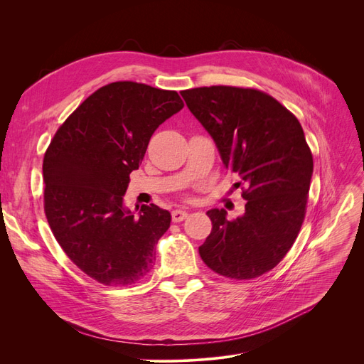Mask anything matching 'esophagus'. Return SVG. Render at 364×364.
<instances>
[{
    "mask_svg": "<svg viewBox=\"0 0 364 364\" xmlns=\"http://www.w3.org/2000/svg\"><path fill=\"white\" fill-rule=\"evenodd\" d=\"M171 215H172V221H174V223H180V221H183V220L187 218L188 213H187V211H183V209H176V211H172Z\"/></svg>",
    "mask_w": 364,
    "mask_h": 364,
    "instance_id": "34e87169",
    "label": "esophagus"
}]
</instances>
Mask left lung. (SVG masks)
Returning a JSON list of instances; mask_svg holds the SVG:
<instances>
[{
  "mask_svg": "<svg viewBox=\"0 0 364 364\" xmlns=\"http://www.w3.org/2000/svg\"><path fill=\"white\" fill-rule=\"evenodd\" d=\"M181 95L215 141L224 166L247 186L242 217L227 220L225 209L206 213L213 230L199 246L200 258L224 277H258L288 254L305 217L313 155L302 127L259 90L214 85Z\"/></svg>",
  "mask_w": 364,
  "mask_h": 364,
  "instance_id": "1",
  "label": "left lung"
}]
</instances>
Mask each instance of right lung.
<instances>
[{
    "instance_id": "add662e5",
    "label": "right lung",
    "mask_w": 364,
    "mask_h": 364,
    "mask_svg": "<svg viewBox=\"0 0 364 364\" xmlns=\"http://www.w3.org/2000/svg\"><path fill=\"white\" fill-rule=\"evenodd\" d=\"M183 106L177 91L112 82L78 106L46 151L44 211L51 232L70 261L99 283L128 286L153 267L171 214L153 203L134 214L124 195L151 134Z\"/></svg>"
}]
</instances>
